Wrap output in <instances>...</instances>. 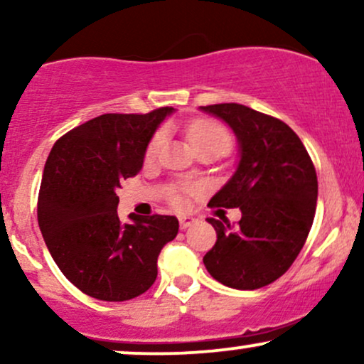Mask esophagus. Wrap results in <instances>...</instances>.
<instances>
[{
    "instance_id": "obj_1",
    "label": "esophagus",
    "mask_w": 364,
    "mask_h": 364,
    "mask_svg": "<svg viewBox=\"0 0 364 364\" xmlns=\"http://www.w3.org/2000/svg\"><path fill=\"white\" fill-rule=\"evenodd\" d=\"M195 223H196V219L193 215H181V217H179V225H181V229L190 228V225H193Z\"/></svg>"
}]
</instances>
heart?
Here are the masks:
<instances>
[{"instance_id":"heart-1","label":"heart","mask_w":364,"mask_h":364,"mask_svg":"<svg viewBox=\"0 0 364 364\" xmlns=\"http://www.w3.org/2000/svg\"><path fill=\"white\" fill-rule=\"evenodd\" d=\"M188 139H190V144L193 145L196 152H202V150L207 149H220L224 152L229 147V144H231L229 133L219 123H214V121L208 119L193 121L188 127ZM162 144H164V133L159 132L150 140L147 147V159L156 157L162 147ZM188 190L195 191L196 186H188Z\"/></svg>"}]
</instances>
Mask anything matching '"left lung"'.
I'll return each mask as SVG.
<instances>
[{
	"label": "left lung",
	"mask_w": 364,
	"mask_h": 364,
	"mask_svg": "<svg viewBox=\"0 0 364 364\" xmlns=\"http://www.w3.org/2000/svg\"><path fill=\"white\" fill-rule=\"evenodd\" d=\"M236 135L240 161L208 207H240L237 225L207 219L217 241L203 257L208 274L232 289L277 281L301 252L315 217L318 181L303 141L286 123L243 104L200 106ZM220 210V208H219Z\"/></svg>",
	"instance_id": "1"
}]
</instances>
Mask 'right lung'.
Masks as SVG:
<instances>
[{
	"label": "right lung",
	"mask_w": 364,
	"mask_h": 364,
	"mask_svg": "<svg viewBox=\"0 0 364 364\" xmlns=\"http://www.w3.org/2000/svg\"><path fill=\"white\" fill-rule=\"evenodd\" d=\"M174 107L102 114L63 135L49 152L37 220L73 286L101 301H128L156 282L157 257L178 235L174 215L118 217L116 190L140 173L159 124Z\"/></svg>",
	"instance_id": "obj_1"
}]
</instances>
